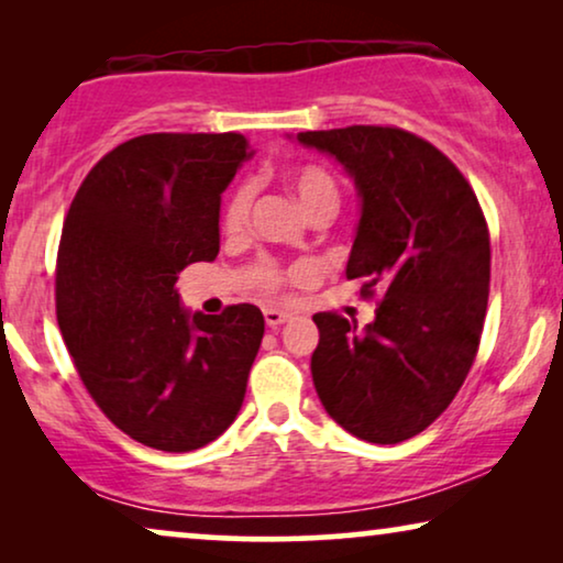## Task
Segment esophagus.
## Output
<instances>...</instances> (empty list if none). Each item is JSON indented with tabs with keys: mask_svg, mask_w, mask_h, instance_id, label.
I'll use <instances>...</instances> for the list:
<instances>
[{
	"mask_svg": "<svg viewBox=\"0 0 563 563\" xmlns=\"http://www.w3.org/2000/svg\"><path fill=\"white\" fill-rule=\"evenodd\" d=\"M264 320H266L268 328H279V325H284V322L291 320V312L279 310V307H266Z\"/></svg>",
	"mask_w": 563,
	"mask_h": 563,
	"instance_id": "1",
	"label": "esophagus"
}]
</instances>
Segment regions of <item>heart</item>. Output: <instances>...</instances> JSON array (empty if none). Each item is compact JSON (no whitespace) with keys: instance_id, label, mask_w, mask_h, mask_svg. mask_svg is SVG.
<instances>
[{"instance_id":"b5f03b06","label":"heart","mask_w":563,"mask_h":563,"mask_svg":"<svg viewBox=\"0 0 563 563\" xmlns=\"http://www.w3.org/2000/svg\"><path fill=\"white\" fill-rule=\"evenodd\" d=\"M284 181H287L289 191L295 195L299 207H302L310 218L335 212L341 195H338L335 179L325 172V168L312 166V164L289 168V172L284 174ZM251 202H253L251 184H238V187L230 191L225 207H222V220H220L222 233L225 235L241 233V230L245 228V220H249ZM297 272L307 276V274H312V266L302 264ZM251 282L264 291H276L282 287L284 274H282L279 264H274L272 258H261L258 264H253V268H251Z\"/></svg>"}]
</instances>
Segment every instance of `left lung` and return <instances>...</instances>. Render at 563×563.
I'll return each instance as SVG.
<instances>
[{
  "label": "left lung",
  "instance_id": "1",
  "mask_svg": "<svg viewBox=\"0 0 563 563\" xmlns=\"http://www.w3.org/2000/svg\"><path fill=\"white\" fill-rule=\"evenodd\" d=\"M356 184L361 218L345 266L374 322L318 312L312 382L330 418L368 443H399L441 415L474 364L489 299V230L464 174L399 128L297 133Z\"/></svg>",
  "mask_w": 563,
  "mask_h": 563
}]
</instances>
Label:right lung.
Wrapping results in <instances>:
<instances>
[{"label":"right lung","mask_w":563,"mask_h":563,"mask_svg":"<svg viewBox=\"0 0 563 563\" xmlns=\"http://www.w3.org/2000/svg\"><path fill=\"white\" fill-rule=\"evenodd\" d=\"M238 133H151L87 174L58 245L56 312L84 387L133 441L184 453L233 426L264 338L256 305L181 307L176 279L220 251Z\"/></svg>","instance_id":"obj_1"}]
</instances>
